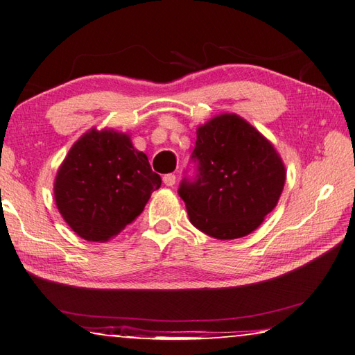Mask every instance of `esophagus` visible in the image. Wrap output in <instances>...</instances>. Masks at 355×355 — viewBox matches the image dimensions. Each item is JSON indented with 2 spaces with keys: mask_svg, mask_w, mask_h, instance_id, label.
Here are the masks:
<instances>
[{
  "mask_svg": "<svg viewBox=\"0 0 355 355\" xmlns=\"http://www.w3.org/2000/svg\"><path fill=\"white\" fill-rule=\"evenodd\" d=\"M175 182H177V177L173 175V173H166V175L163 177V183L166 186H169V187H172L173 184H175Z\"/></svg>",
  "mask_w": 355,
  "mask_h": 355,
  "instance_id": "34e87169",
  "label": "esophagus"
}]
</instances>
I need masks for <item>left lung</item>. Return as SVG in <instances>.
I'll return each mask as SVG.
<instances>
[{
	"label": "left lung",
	"instance_id": "obj_1",
	"mask_svg": "<svg viewBox=\"0 0 355 355\" xmlns=\"http://www.w3.org/2000/svg\"><path fill=\"white\" fill-rule=\"evenodd\" d=\"M196 182L178 189L191 223L218 240L254 232L274 211L286 182L279 152L237 114L215 115L197 129Z\"/></svg>",
	"mask_w": 355,
	"mask_h": 355
}]
</instances>
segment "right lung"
Listing matches in <instances>:
<instances>
[{"label":"right lung","instance_id":"1","mask_svg":"<svg viewBox=\"0 0 355 355\" xmlns=\"http://www.w3.org/2000/svg\"><path fill=\"white\" fill-rule=\"evenodd\" d=\"M162 186L130 135L92 128L73 143L53 182V198L69 227L87 241L116 237Z\"/></svg>","mask_w":355,"mask_h":355}]
</instances>
